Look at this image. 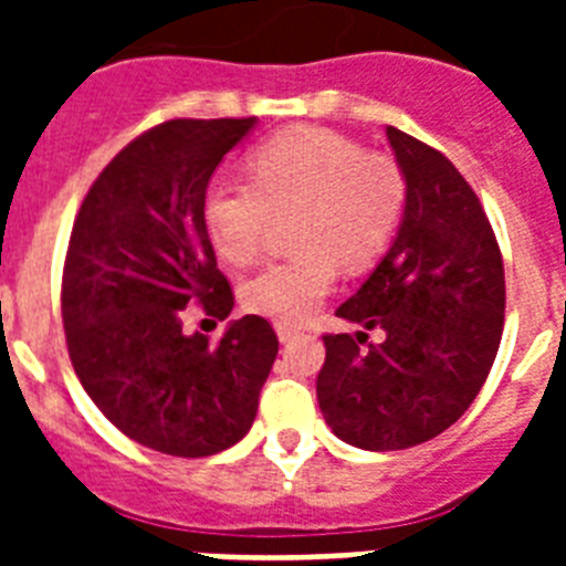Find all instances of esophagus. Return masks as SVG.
<instances>
[{
    "label": "esophagus",
    "instance_id": "esophagus-1",
    "mask_svg": "<svg viewBox=\"0 0 566 566\" xmlns=\"http://www.w3.org/2000/svg\"><path fill=\"white\" fill-rule=\"evenodd\" d=\"M274 332H277L280 343H289V339L297 337L300 326H294V323H283V319H280V323H274Z\"/></svg>",
    "mask_w": 566,
    "mask_h": 566
}]
</instances>
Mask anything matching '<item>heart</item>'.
<instances>
[{
  "label": "heart",
  "instance_id": "1",
  "mask_svg": "<svg viewBox=\"0 0 566 566\" xmlns=\"http://www.w3.org/2000/svg\"><path fill=\"white\" fill-rule=\"evenodd\" d=\"M249 181H214L203 223L214 252L249 266L266 247L274 218L297 212V258L260 269L243 283V306L263 317L300 323L332 292L337 263L363 272L388 249L405 212L408 184L391 155L365 153L323 127L272 135L249 155Z\"/></svg>",
  "mask_w": 566,
  "mask_h": 566
}]
</instances>
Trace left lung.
I'll return each instance as SVG.
<instances>
[{"label":"left lung","instance_id":"obj_1","mask_svg":"<svg viewBox=\"0 0 566 566\" xmlns=\"http://www.w3.org/2000/svg\"><path fill=\"white\" fill-rule=\"evenodd\" d=\"M385 135L408 184L402 221L337 308L363 332L323 337L317 374L326 424L363 451H402L448 431L482 391L504 328L502 252L476 192L442 153L397 127ZM374 327L384 332L377 346L367 342Z\"/></svg>","mask_w":566,"mask_h":566}]
</instances>
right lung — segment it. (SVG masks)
Wrapping results in <instances>:
<instances>
[{
	"label": "right lung",
	"instance_id": "1",
	"mask_svg": "<svg viewBox=\"0 0 566 566\" xmlns=\"http://www.w3.org/2000/svg\"><path fill=\"white\" fill-rule=\"evenodd\" d=\"M254 124L175 118L147 129L104 167L70 234V363L124 437L169 457H212L247 437L277 357V334L258 314L232 319L218 343L187 334L181 319L195 303L218 319L234 306L203 201L223 155Z\"/></svg>",
	"mask_w": 566,
	"mask_h": 566
}]
</instances>
